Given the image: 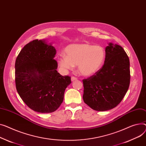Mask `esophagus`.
<instances>
[{
	"mask_svg": "<svg viewBox=\"0 0 146 146\" xmlns=\"http://www.w3.org/2000/svg\"><path fill=\"white\" fill-rule=\"evenodd\" d=\"M77 79L76 78V77H71V80H72V82H74V81H75V80H76Z\"/></svg>",
	"mask_w": 146,
	"mask_h": 146,
	"instance_id": "34e87169",
	"label": "esophagus"
}]
</instances>
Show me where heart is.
Returning a JSON list of instances; mask_svg holds the SVG:
<instances>
[{
	"mask_svg": "<svg viewBox=\"0 0 146 146\" xmlns=\"http://www.w3.org/2000/svg\"><path fill=\"white\" fill-rule=\"evenodd\" d=\"M64 54L57 57V63L61 69L67 71L77 65L79 72L84 76H90L98 72L103 66L106 57L102 46L87 43L67 46Z\"/></svg>",
	"mask_w": 146,
	"mask_h": 146,
	"instance_id": "obj_1",
	"label": "heart"
}]
</instances>
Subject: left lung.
I'll return each mask as SVG.
<instances>
[{
    "mask_svg": "<svg viewBox=\"0 0 146 146\" xmlns=\"http://www.w3.org/2000/svg\"><path fill=\"white\" fill-rule=\"evenodd\" d=\"M104 63L95 74L83 80L84 103L103 111L114 108L127 93L130 80V61L123 48L109 43Z\"/></svg>",
    "mask_w": 146,
    "mask_h": 146,
    "instance_id": "1",
    "label": "left lung"
}]
</instances>
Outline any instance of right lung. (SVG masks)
<instances>
[{
    "label": "right lung",
    "mask_w": 146,
    "mask_h": 146,
    "mask_svg": "<svg viewBox=\"0 0 146 146\" xmlns=\"http://www.w3.org/2000/svg\"><path fill=\"white\" fill-rule=\"evenodd\" d=\"M56 54L52 44L36 39L25 45L16 58V90L29 108L38 113L56 111L72 83L70 77L63 76L56 70Z\"/></svg>",
    "instance_id": "1"
}]
</instances>
